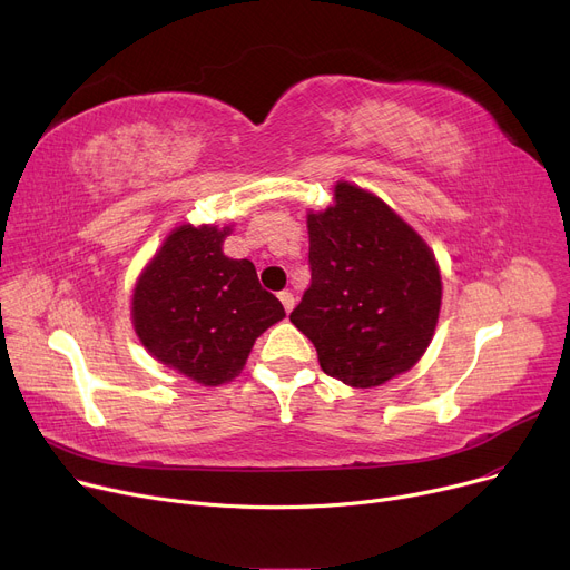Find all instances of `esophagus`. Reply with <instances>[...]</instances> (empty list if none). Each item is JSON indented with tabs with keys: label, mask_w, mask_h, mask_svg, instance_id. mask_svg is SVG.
I'll list each match as a JSON object with an SVG mask.
<instances>
[{
	"label": "esophagus",
	"mask_w": 570,
	"mask_h": 570,
	"mask_svg": "<svg viewBox=\"0 0 570 570\" xmlns=\"http://www.w3.org/2000/svg\"><path fill=\"white\" fill-rule=\"evenodd\" d=\"M279 301H282V305H284L286 312H291L293 305H295V297H293V293H288V291H282V293H279Z\"/></svg>",
	"instance_id": "obj_1"
}]
</instances>
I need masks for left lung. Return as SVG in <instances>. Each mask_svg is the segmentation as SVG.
I'll return each mask as SVG.
<instances>
[{"label":"left lung","instance_id":"left-lung-1","mask_svg":"<svg viewBox=\"0 0 570 570\" xmlns=\"http://www.w3.org/2000/svg\"><path fill=\"white\" fill-rule=\"evenodd\" d=\"M312 284L291 323L321 370L374 387L411 370L432 342L441 275L434 254L374 194L340 183L335 205L307 217Z\"/></svg>","mask_w":570,"mask_h":570}]
</instances>
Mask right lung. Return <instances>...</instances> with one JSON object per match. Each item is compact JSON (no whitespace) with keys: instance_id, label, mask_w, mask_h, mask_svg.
<instances>
[{"instance_id":"right-lung-1","label":"right lung","mask_w":570,"mask_h":570,"mask_svg":"<svg viewBox=\"0 0 570 570\" xmlns=\"http://www.w3.org/2000/svg\"><path fill=\"white\" fill-rule=\"evenodd\" d=\"M230 228L179 226L134 291V325L157 361L203 385L230 381L284 307L247 258L222 252Z\"/></svg>"}]
</instances>
